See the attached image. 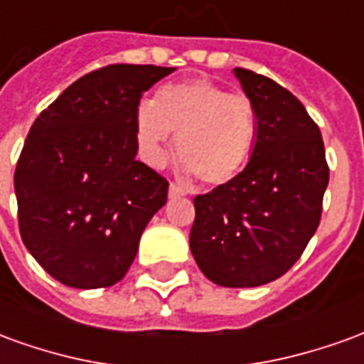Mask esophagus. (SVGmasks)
<instances>
[{"instance_id":"1","label":"esophagus","mask_w":364,"mask_h":364,"mask_svg":"<svg viewBox=\"0 0 364 364\" xmlns=\"http://www.w3.org/2000/svg\"><path fill=\"white\" fill-rule=\"evenodd\" d=\"M187 193L179 187V185H175V183H171L169 185V198H179V197H185Z\"/></svg>"}]
</instances>
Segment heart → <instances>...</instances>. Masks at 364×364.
I'll use <instances>...</instances> for the list:
<instances>
[{"label":"heart","mask_w":364,"mask_h":364,"mask_svg":"<svg viewBox=\"0 0 364 364\" xmlns=\"http://www.w3.org/2000/svg\"><path fill=\"white\" fill-rule=\"evenodd\" d=\"M177 136L183 171L210 187L240 175L257 138V112L245 95L210 80L166 85L156 101L136 109V142L151 167L166 166Z\"/></svg>","instance_id":"obj_1"}]
</instances>
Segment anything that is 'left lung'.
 <instances>
[{"label": "left lung", "instance_id": "8db88e82", "mask_svg": "<svg viewBox=\"0 0 364 364\" xmlns=\"http://www.w3.org/2000/svg\"><path fill=\"white\" fill-rule=\"evenodd\" d=\"M257 112L244 171L195 197L191 253L208 281L252 289L279 279L318 230L329 181L320 128L304 105L265 75L234 68Z\"/></svg>", "mask_w": 364, "mask_h": 364}]
</instances>
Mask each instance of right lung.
<instances>
[{"label": "right lung", "instance_id": "right-lung-1", "mask_svg": "<svg viewBox=\"0 0 364 364\" xmlns=\"http://www.w3.org/2000/svg\"><path fill=\"white\" fill-rule=\"evenodd\" d=\"M175 68L112 64L83 75L31 127L15 169L23 244L72 289H103L132 265L167 200V181L136 159V109Z\"/></svg>", "mask_w": 364, "mask_h": 364}]
</instances>
